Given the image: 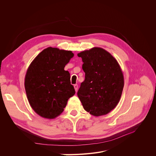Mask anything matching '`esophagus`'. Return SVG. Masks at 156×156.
I'll return each instance as SVG.
<instances>
[{
    "mask_svg": "<svg viewBox=\"0 0 156 156\" xmlns=\"http://www.w3.org/2000/svg\"><path fill=\"white\" fill-rule=\"evenodd\" d=\"M74 88H75V91H76V92H77V90H78V85H77V84H76V85H74Z\"/></svg>",
    "mask_w": 156,
    "mask_h": 156,
    "instance_id": "esophagus-1",
    "label": "esophagus"
}]
</instances>
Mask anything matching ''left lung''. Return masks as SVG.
<instances>
[{"label": "left lung", "instance_id": "1", "mask_svg": "<svg viewBox=\"0 0 156 156\" xmlns=\"http://www.w3.org/2000/svg\"><path fill=\"white\" fill-rule=\"evenodd\" d=\"M83 62L85 81L77 95L84 109L94 116L110 112L119 102L124 77L116 59L101 47H93L78 54Z\"/></svg>", "mask_w": 156, "mask_h": 156}]
</instances>
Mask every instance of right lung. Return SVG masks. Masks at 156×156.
<instances>
[{"label": "right lung", "instance_id": "right-lung-1", "mask_svg": "<svg viewBox=\"0 0 156 156\" xmlns=\"http://www.w3.org/2000/svg\"><path fill=\"white\" fill-rule=\"evenodd\" d=\"M73 56L72 51L49 47L30 64L24 88L30 106L41 117L54 119L59 116L75 94L70 74L64 70Z\"/></svg>", "mask_w": 156, "mask_h": 156}]
</instances>
